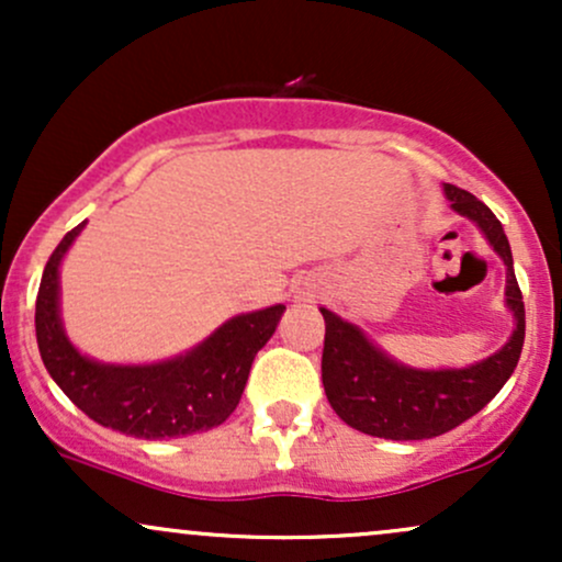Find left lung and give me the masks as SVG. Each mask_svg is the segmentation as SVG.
<instances>
[{
	"instance_id": "1",
	"label": "left lung",
	"mask_w": 562,
	"mask_h": 562,
	"mask_svg": "<svg viewBox=\"0 0 562 562\" xmlns=\"http://www.w3.org/2000/svg\"><path fill=\"white\" fill-rule=\"evenodd\" d=\"M451 209L479 224L507 267V308L515 317L509 340L492 357L462 370H415L383 353L367 335L338 314L325 317L322 385L327 402L351 428L391 441H423L457 428L499 393L518 367L526 338V308L513 269V250L499 218L486 203L454 184H443Z\"/></svg>"
}]
</instances>
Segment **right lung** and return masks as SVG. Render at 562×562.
Wrapping results in <instances>:
<instances>
[{
	"instance_id": "obj_1",
	"label": "right lung",
	"mask_w": 562,
	"mask_h": 562,
	"mask_svg": "<svg viewBox=\"0 0 562 562\" xmlns=\"http://www.w3.org/2000/svg\"><path fill=\"white\" fill-rule=\"evenodd\" d=\"M63 237L36 295V344L47 372L83 415L119 434L160 441L222 425L240 404L256 353L285 306L237 314L182 357L156 364H102L68 340L60 319V261L79 232Z\"/></svg>"
}]
</instances>
